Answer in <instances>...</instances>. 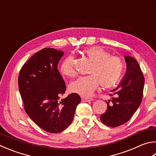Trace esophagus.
<instances>
[{
	"instance_id": "1",
	"label": "esophagus",
	"mask_w": 156,
	"mask_h": 156,
	"mask_svg": "<svg viewBox=\"0 0 156 156\" xmlns=\"http://www.w3.org/2000/svg\"><path fill=\"white\" fill-rule=\"evenodd\" d=\"M93 99L92 98H82V101H84V102H87V101H92Z\"/></svg>"
}]
</instances>
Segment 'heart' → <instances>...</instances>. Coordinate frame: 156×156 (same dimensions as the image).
I'll list each match as a JSON object with an SVG mask.
<instances>
[{
	"label": "heart",
	"instance_id": "heart-1",
	"mask_svg": "<svg viewBox=\"0 0 156 156\" xmlns=\"http://www.w3.org/2000/svg\"><path fill=\"white\" fill-rule=\"evenodd\" d=\"M83 55L91 62L86 77H80L69 84L71 92L88 97L98 89L99 84L104 89H110L119 83L126 71V63L119 56H110V52L100 46H93L84 50ZM74 58L69 55L61 66V72L69 78L74 77Z\"/></svg>",
	"mask_w": 156,
	"mask_h": 156
}]
</instances>
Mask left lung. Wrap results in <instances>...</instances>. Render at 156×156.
<instances>
[{
	"label": "left lung",
	"instance_id": "8db88e82",
	"mask_svg": "<svg viewBox=\"0 0 156 156\" xmlns=\"http://www.w3.org/2000/svg\"><path fill=\"white\" fill-rule=\"evenodd\" d=\"M127 71L117 88L112 90L107 110L100 116L104 125L115 127L127 122L140 105L145 78L134 58L125 56Z\"/></svg>",
	"mask_w": 156,
	"mask_h": 156
}]
</instances>
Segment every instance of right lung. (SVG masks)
I'll use <instances>...</instances> for the list:
<instances>
[{
    "label": "right lung",
    "mask_w": 156,
    "mask_h": 156,
    "mask_svg": "<svg viewBox=\"0 0 156 156\" xmlns=\"http://www.w3.org/2000/svg\"><path fill=\"white\" fill-rule=\"evenodd\" d=\"M63 54L50 48L39 50L22 67L18 77L25 111L39 127L50 133L61 132L70 125L81 101L75 93L59 100L66 90L57 69Z\"/></svg>",
    "instance_id": "1"
}]
</instances>
